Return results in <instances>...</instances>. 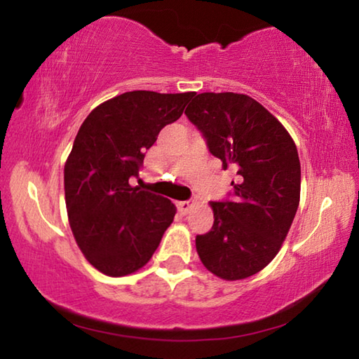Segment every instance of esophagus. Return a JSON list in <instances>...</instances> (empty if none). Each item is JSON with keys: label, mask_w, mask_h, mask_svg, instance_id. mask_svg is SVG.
Here are the masks:
<instances>
[{"label": "esophagus", "mask_w": 359, "mask_h": 359, "mask_svg": "<svg viewBox=\"0 0 359 359\" xmlns=\"http://www.w3.org/2000/svg\"><path fill=\"white\" fill-rule=\"evenodd\" d=\"M193 205H194V203H193V201H182V203H179V204H177V208H179V210L182 212V214L187 215L188 212L191 210Z\"/></svg>", "instance_id": "esophagus-1"}]
</instances>
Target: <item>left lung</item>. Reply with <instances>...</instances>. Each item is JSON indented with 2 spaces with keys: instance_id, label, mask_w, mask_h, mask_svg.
<instances>
[{
  "instance_id": "obj_1",
  "label": "left lung",
  "mask_w": 359,
  "mask_h": 359,
  "mask_svg": "<svg viewBox=\"0 0 359 359\" xmlns=\"http://www.w3.org/2000/svg\"><path fill=\"white\" fill-rule=\"evenodd\" d=\"M187 117L223 169L238 172L233 201L210 203L214 226L196 236L205 269L242 280L271 263L293 223L301 196V163L285 126L242 93H199Z\"/></svg>"
}]
</instances>
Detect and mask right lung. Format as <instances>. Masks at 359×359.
Here are the masks:
<instances>
[{
    "mask_svg": "<svg viewBox=\"0 0 359 359\" xmlns=\"http://www.w3.org/2000/svg\"><path fill=\"white\" fill-rule=\"evenodd\" d=\"M193 96L126 92L95 107L79 128L65 163L66 210L79 248L102 274L141 269L172 223L175 205L130 180L139 175L145 150Z\"/></svg>",
    "mask_w": 359,
    "mask_h": 359,
    "instance_id": "add662e5",
    "label": "right lung"
}]
</instances>
